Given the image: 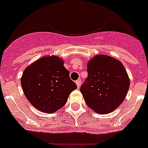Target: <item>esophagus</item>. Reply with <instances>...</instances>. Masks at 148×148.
I'll use <instances>...</instances> for the list:
<instances>
[{"mask_svg": "<svg viewBox=\"0 0 148 148\" xmlns=\"http://www.w3.org/2000/svg\"><path fill=\"white\" fill-rule=\"evenodd\" d=\"M75 84H76L77 87H78V88H79V87H81V79H78V80H77L76 82H75Z\"/></svg>", "mask_w": 148, "mask_h": 148, "instance_id": "34e87169", "label": "esophagus"}]
</instances>
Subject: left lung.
Here are the masks:
<instances>
[{
    "label": "left lung",
    "mask_w": 148,
    "mask_h": 148,
    "mask_svg": "<svg viewBox=\"0 0 148 148\" xmlns=\"http://www.w3.org/2000/svg\"><path fill=\"white\" fill-rule=\"evenodd\" d=\"M88 76L81 92L90 109L108 114L124 101L130 78L122 63L106 55H97L87 63Z\"/></svg>",
    "instance_id": "8db88e82"
}]
</instances>
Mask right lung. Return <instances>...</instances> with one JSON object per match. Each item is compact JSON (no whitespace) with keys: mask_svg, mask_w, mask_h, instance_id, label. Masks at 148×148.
Here are the masks:
<instances>
[{"mask_svg":"<svg viewBox=\"0 0 148 148\" xmlns=\"http://www.w3.org/2000/svg\"><path fill=\"white\" fill-rule=\"evenodd\" d=\"M21 84L31 104L49 114L61 109L70 92L77 88L63 59L56 56H44L27 66Z\"/></svg>","mask_w":148,"mask_h":148,"instance_id":"1","label":"right lung"}]
</instances>
